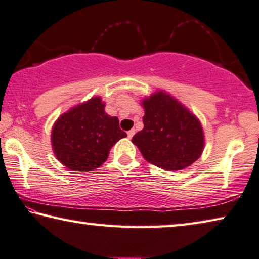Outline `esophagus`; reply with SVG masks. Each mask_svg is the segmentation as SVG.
I'll return each mask as SVG.
<instances>
[{
  "instance_id": "34e87169",
  "label": "esophagus",
  "mask_w": 259,
  "mask_h": 259,
  "mask_svg": "<svg viewBox=\"0 0 259 259\" xmlns=\"http://www.w3.org/2000/svg\"><path fill=\"white\" fill-rule=\"evenodd\" d=\"M134 134H135V130H130L128 132H127V137H128V139H132Z\"/></svg>"
}]
</instances>
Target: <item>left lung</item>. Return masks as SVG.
Returning a JSON list of instances; mask_svg holds the SVG:
<instances>
[{"label": "left lung", "instance_id": "1", "mask_svg": "<svg viewBox=\"0 0 259 259\" xmlns=\"http://www.w3.org/2000/svg\"><path fill=\"white\" fill-rule=\"evenodd\" d=\"M143 127L132 142L147 162L166 171H179L201 157L204 132L198 118L166 92L141 101Z\"/></svg>", "mask_w": 259, "mask_h": 259}]
</instances>
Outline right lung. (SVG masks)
Listing matches in <instances>:
<instances>
[{"instance_id": "add662e5", "label": "right lung", "mask_w": 259, "mask_h": 259, "mask_svg": "<svg viewBox=\"0 0 259 259\" xmlns=\"http://www.w3.org/2000/svg\"><path fill=\"white\" fill-rule=\"evenodd\" d=\"M105 103L93 96L61 114L52 130V146L56 158L75 172L100 167L111 148L127 137L117 117L104 111Z\"/></svg>"}]
</instances>
